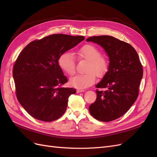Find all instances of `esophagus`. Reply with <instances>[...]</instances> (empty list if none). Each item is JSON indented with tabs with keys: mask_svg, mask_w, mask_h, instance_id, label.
<instances>
[{
	"mask_svg": "<svg viewBox=\"0 0 157 157\" xmlns=\"http://www.w3.org/2000/svg\"><path fill=\"white\" fill-rule=\"evenodd\" d=\"M85 90H83V89H78L77 90V93H80V92H84Z\"/></svg>",
	"mask_w": 157,
	"mask_h": 157,
	"instance_id": "esophagus-1",
	"label": "esophagus"
}]
</instances>
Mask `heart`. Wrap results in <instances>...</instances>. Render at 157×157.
Masks as SVG:
<instances>
[{"mask_svg": "<svg viewBox=\"0 0 157 157\" xmlns=\"http://www.w3.org/2000/svg\"><path fill=\"white\" fill-rule=\"evenodd\" d=\"M79 58L90 61L88 73L77 75L70 79L72 86L78 89H84L92 86L96 81V75L102 77L108 72L109 62L106 58L101 56V52L96 46L86 44L77 51ZM59 67L65 73L73 75L75 72V59L74 55L70 52H65L58 59ZM97 74H96L95 73Z\"/></svg>", "mask_w": 157, "mask_h": 157, "instance_id": "heart-1", "label": "heart"}]
</instances>
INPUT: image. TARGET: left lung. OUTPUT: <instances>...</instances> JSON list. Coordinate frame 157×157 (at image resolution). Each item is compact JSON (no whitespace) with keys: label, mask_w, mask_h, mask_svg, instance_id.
Masks as SVG:
<instances>
[{"label":"left lung","mask_w":157,"mask_h":157,"mask_svg":"<svg viewBox=\"0 0 157 157\" xmlns=\"http://www.w3.org/2000/svg\"><path fill=\"white\" fill-rule=\"evenodd\" d=\"M86 41L101 46L109 60L108 72L96 86L106 90H96V100L89 111L98 121L110 122L124 115L136 101L143 68L136 50L124 41L108 35L89 37Z\"/></svg>","instance_id":"obj_1"}]
</instances>
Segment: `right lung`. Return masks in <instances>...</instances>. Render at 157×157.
<instances>
[{
  "label": "right lung",
  "mask_w": 157,
  "mask_h": 157,
  "mask_svg": "<svg viewBox=\"0 0 157 157\" xmlns=\"http://www.w3.org/2000/svg\"><path fill=\"white\" fill-rule=\"evenodd\" d=\"M84 39L83 36L54 34L32 41L13 65V77L18 101L37 120L51 122L62 116L68 99L76 93L58 64L59 56Z\"/></svg>",
  "instance_id": "add662e5"
}]
</instances>
